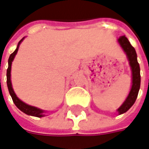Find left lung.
<instances>
[{
	"instance_id": "obj_1",
	"label": "left lung",
	"mask_w": 149,
	"mask_h": 149,
	"mask_svg": "<svg viewBox=\"0 0 149 149\" xmlns=\"http://www.w3.org/2000/svg\"><path fill=\"white\" fill-rule=\"evenodd\" d=\"M118 41L128 57L130 65L131 67V72H132L131 89L130 91V94H129L128 97L126 98L125 102H124L122 104V106L118 109V113L122 114L128 111L129 109L133 106V104L135 103L136 98H137L138 92L140 89V85H141V75H140V66L137 62V55H136L135 48L131 46L129 40L125 36H120Z\"/></svg>"
}]
</instances>
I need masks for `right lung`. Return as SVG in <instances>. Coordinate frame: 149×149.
Instances as JSON below:
<instances>
[{"instance_id":"add662e5","label":"right lung","mask_w":149,"mask_h":149,"mask_svg":"<svg viewBox=\"0 0 149 149\" xmlns=\"http://www.w3.org/2000/svg\"><path fill=\"white\" fill-rule=\"evenodd\" d=\"M24 39V38H23ZM23 39H21L18 44V47L15 49V51L11 54V55L9 56V59H8V68L7 70V88H8V91H9V94L13 99V102L15 104V106L22 111L23 113H26L28 115H31V116H34V117H38V118H41V117H43L44 114H43V110H41L39 108H36L35 107H32V106H29L25 103H24L23 102H21L20 100L17 97V95H15L13 89V87H12V83H11V65H12V61H13L18 50H19V46L20 44V42L23 41Z\"/></svg>"}]
</instances>
